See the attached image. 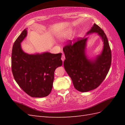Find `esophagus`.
<instances>
[{"mask_svg":"<svg viewBox=\"0 0 125 125\" xmlns=\"http://www.w3.org/2000/svg\"><path fill=\"white\" fill-rule=\"evenodd\" d=\"M61 60H62L63 62L64 61V60H65V55H64V54H62V57H61Z\"/></svg>","mask_w":125,"mask_h":125,"instance_id":"obj_1","label":"esophagus"}]
</instances>
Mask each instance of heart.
Masks as SVG:
<instances>
[{
  "label": "heart",
  "instance_id": "heart-1",
  "mask_svg": "<svg viewBox=\"0 0 125 125\" xmlns=\"http://www.w3.org/2000/svg\"><path fill=\"white\" fill-rule=\"evenodd\" d=\"M73 33V30L69 29V30H67L65 31L64 32H63L62 35H61V37L62 38H67V37L70 36L71 34Z\"/></svg>",
  "mask_w": 125,
  "mask_h": 125
}]
</instances>
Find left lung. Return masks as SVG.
I'll use <instances>...</instances> for the list:
<instances>
[{
    "label": "left lung",
    "instance_id": "8db88e82",
    "mask_svg": "<svg viewBox=\"0 0 125 125\" xmlns=\"http://www.w3.org/2000/svg\"><path fill=\"white\" fill-rule=\"evenodd\" d=\"M97 33L103 42V50L94 58H89L86 55L87 41L84 37L72 44L63 48L65 60L64 67L73 81V86L78 91L85 92L96 89L104 80L109 71L112 61L111 51L107 38L102 29L94 23L86 35Z\"/></svg>",
    "mask_w": 125,
    "mask_h": 125
}]
</instances>
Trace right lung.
Wrapping results in <instances>:
<instances>
[{
  "mask_svg": "<svg viewBox=\"0 0 125 125\" xmlns=\"http://www.w3.org/2000/svg\"><path fill=\"white\" fill-rule=\"evenodd\" d=\"M25 29L13 44L12 71L17 84L30 96L42 98L51 92L54 71L62 65V53L49 52L29 54L23 52L21 42L27 36Z\"/></svg>",
  "mask_w": 125,
  "mask_h": 125,
  "instance_id": "add662e5",
  "label": "right lung"
}]
</instances>
